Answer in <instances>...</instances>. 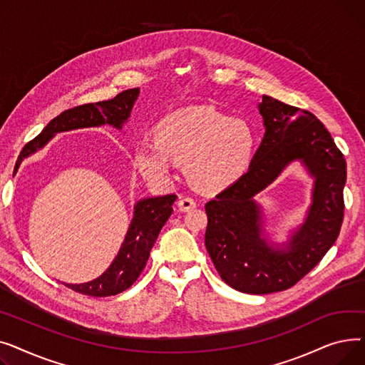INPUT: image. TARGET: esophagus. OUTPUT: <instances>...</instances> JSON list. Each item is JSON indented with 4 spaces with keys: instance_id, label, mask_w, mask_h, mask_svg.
Returning <instances> with one entry per match:
<instances>
[{
    "instance_id": "34e87169",
    "label": "esophagus",
    "mask_w": 365,
    "mask_h": 365,
    "mask_svg": "<svg viewBox=\"0 0 365 365\" xmlns=\"http://www.w3.org/2000/svg\"><path fill=\"white\" fill-rule=\"evenodd\" d=\"M178 207H179L180 212H189V210H192V208L197 207V202L192 198H189V197H182L178 201Z\"/></svg>"
}]
</instances>
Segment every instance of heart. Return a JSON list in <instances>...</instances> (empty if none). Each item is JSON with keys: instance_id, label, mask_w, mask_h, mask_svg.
<instances>
[{"instance_id": "heart-1", "label": "heart", "mask_w": 365, "mask_h": 365, "mask_svg": "<svg viewBox=\"0 0 365 365\" xmlns=\"http://www.w3.org/2000/svg\"><path fill=\"white\" fill-rule=\"evenodd\" d=\"M155 140L134 148V164L152 183H167L173 164H185L195 187L217 192L240 180L250 167L256 133L240 118H229L208 105L186 106L167 113L155 130Z\"/></svg>"}]
</instances>
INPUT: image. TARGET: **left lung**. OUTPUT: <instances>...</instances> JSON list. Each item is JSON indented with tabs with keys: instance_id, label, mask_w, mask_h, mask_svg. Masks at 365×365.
Here are the masks:
<instances>
[{
	"instance_id": "1",
	"label": "left lung",
	"mask_w": 365,
	"mask_h": 365,
	"mask_svg": "<svg viewBox=\"0 0 365 365\" xmlns=\"http://www.w3.org/2000/svg\"><path fill=\"white\" fill-rule=\"evenodd\" d=\"M257 108L264 136L245 175L205 204V248L227 285L247 294H269L293 287L337 240L346 161L314 113L271 96H263ZM294 160L314 179L312 205L289 240L271 243L254 197Z\"/></svg>"
}]
</instances>
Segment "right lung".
I'll list each match as a JSON object with an SVG mask.
<instances>
[{"label": "right lung", "instance_id": "1", "mask_svg": "<svg viewBox=\"0 0 365 365\" xmlns=\"http://www.w3.org/2000/svg\"><path fill=\"white\" fill-rule=\"evenodd\" d=\"M139 88H130L115 96L113 99L87 103L63 110L53 118L38 136L25 145L21 155L17 158L14 170L21 167L22 161L36 150L44 148L57 133L90 128L101 125H112L117 130H123L128 121L134 102L139 98ZM176 195H163L143 198L134 204L133 219L124 242L121 244L117 257L113 259L108 269L96 279L83 284H66L73 292L86 296L106 297L115 296L133 285L143 271L149 253L155 244L161 227L165 225L173 213V202Z\"/></svg>", "mask_w": 365, "mask_h": 365}]
</instances>
